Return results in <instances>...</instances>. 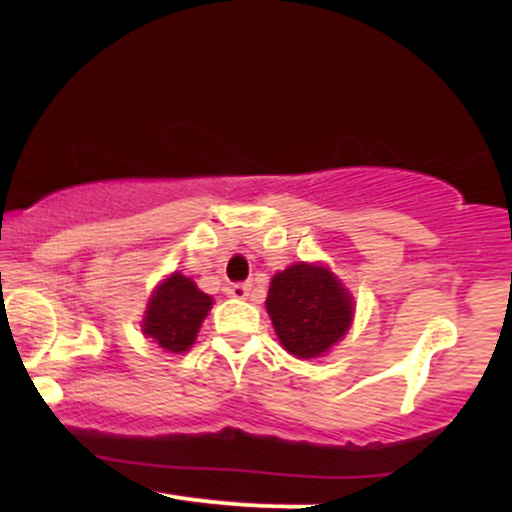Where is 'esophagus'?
Wrapping results in <instances>:
<instances>
[{
  "label": "esophagus",
  "instance_id": "obj_1",
  "mask_svg": "<svg viewBox=\"0 0 512 512\" xmlns=\"http://www.w3.org/2000/svg\"><path fill=\"white\" fill-rule=\"evenodd\" d=\"M226 293L233 298H248L250 296V284H228Z\"/></svg>",
  "mask_w": 512,
  "mask_h": 512
}]
</instances>
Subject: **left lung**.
<instances>
[{"label": "left lung", "mask_w": 512, "mask_h": 512, "mask_svg": "<svg viewBox=\"0 0 512 512\" xmlns=\"http://www.w3.org/2000/svg\"><path fill=\"white\" fill-rule=\"evenodd\" d=\"M267 313L281 346L291 356L330 354L354 322V296L344 281L322 262H293L272 276Z\"/></svg>", "instance_id": "left-lung-1"}]
</instances>
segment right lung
Wrapping results in <instances>:
<instances>
[{
  "instance_id": "add662e5",
  "label": "right lung",
  "mask_w": 512,
  "mask_h": 512,
  "mask_svg": "<svg viewBox=\"0 0 512 512\" xmlns=\"http://www.w3.org/2000/svg\"><path fill=\"white\" fill-rule=\"evenodd\" d=\"M214 298L197 289L182 272L168 274L151 291L146 303L142 332L170 354H185L195 344L199 327L209 315Z\"/></svg>"
}]
</instances>
